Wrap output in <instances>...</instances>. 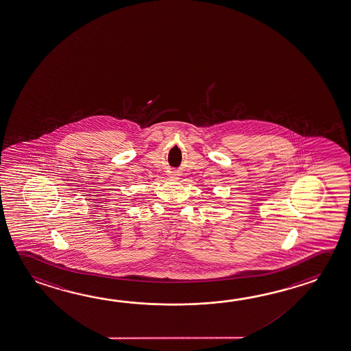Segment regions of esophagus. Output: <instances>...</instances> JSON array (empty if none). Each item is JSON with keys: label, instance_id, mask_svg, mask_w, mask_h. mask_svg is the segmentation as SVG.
I'll return each mask as SVG.
<instances>
[{"label": "esophagus", "instance_id": "obj_1", "mask_svg": "<svg viewBox=\"0 0 351 351\" xmlns=\"http://www.w3.org/2000/svg\"><path fill=\"white\" fill-rule=\"evenodd\" d=\"M175 178V176H173V178Z\"/></svg>", "mask_w": 351, "mask_h": 351}]
</instances>
